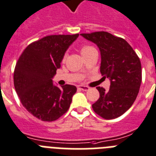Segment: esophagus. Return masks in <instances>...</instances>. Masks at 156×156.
<instances>
[{"label": "esophagus", "mask_w": 156, "mask_h": 156, "mask_svg": "<svg viewBox=\"0 0 156 156\" xmlns=\"http://www.w3.org/2000/svg\"><path fill=\"white\" fill-rule=\"evenodd\" d=\"M78 89H80V90H83V91H87L89 88L88 87V86H78Z\"/></svg>", "instance_id": "obj_1"}]
</instances>
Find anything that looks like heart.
<instances>
[{"label":"heart","mask_w":156,"mask_h":156,"mask_svg":"<svg viewBox=\"0 0 156 156\" xmlns=\"http://www.w3.org/2000/svg\"><path fill=\"white\" fill-rule=\"evenodd\" d=\"M93 49H95V48H93V46L89 45V44H85V45H83L82 48H81V53H82V55L84 56V55H86L87 53H89L90 51H92V50ZM66 59H67V54H65V55H63V59H62V61L65 62Z\"/></svg>","instance_id":"b5f03b06"}]
</instances>
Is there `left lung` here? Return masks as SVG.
<instances>
[{
    "label": "left lung",
    "instance_id": "1",
    "mask_svg": "<svg viewBox=\"0 0 156 156\" xmlns=\"http://www.w3.org/2000/svg\"><path fill=\"white\" fill-rule=\"evenodd\" d=\"M81 35L98 46L101 73L111 80L108 92L103 87H97L100 97L92 105L93 111L103 119H116L132 106L137 97L142 80L140 59L125 39L108 32Z\"/></svg>",
    "mask_w": 156,
    "mask_h": 156
}]
</instances>
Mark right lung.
Here are the masks:
<instances>
[{"mask_svg":"<svg viewBox=\"0 0 156 156\" xmlns=\"http://www.w3.org/2000/svg\"><path fill=\"white\" fill-rule=\"evenodd\" d=\"M78 34L49 35L23 50L14 70V86L23 106L41 121L52 122L70 108L77 88L54 86L52 78L60 67L65 52Z\"/></svg>","mask_w":156,"mask_h":156,"instance_id":"1","label":"right lung"}]
</instances>
